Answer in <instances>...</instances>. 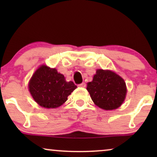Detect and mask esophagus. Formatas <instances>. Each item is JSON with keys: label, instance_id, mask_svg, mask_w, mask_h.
<instances>
[{"label": "esophagus", "instance_id": "34e87169", "mask_svg": "<svg viewBox=\"0 0 157 157\" xmlns=\"http://www.w3.org/2000/svg\"><path fill=\"white\" fill-rule=\"evenodd\" d=\"M78 86H79V87H82V88H84V87H86V83H80V84H78Z\"/></svg>", "mask_w": 157, "mask_h": 157}]
</instances>
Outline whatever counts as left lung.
I'll return each instance as SVG.
<instances>
[{
  "mask_svg": "<svg viewBox=\"0 0 157 157\" xmlns=\"http://www.w3.org/2000/svg\"><path fill=\"white\" fill-rule=\"evenodd\" d=\"M86 89L96 106L104 110H113L122 104L126 94L124 79L111 71L98 69Z\"/></svg>",
  "mask_w": 157,
  "mask_h": 157,
  "instance_id": "left-lung-1",
  "label": "left lung"
}]
</instances>
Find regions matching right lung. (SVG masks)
<instances>
[{
    "instance_id": "1",
    "label": "right lung",
    "mask_w": 157,
    "mask_h": 157,
    "mask_svg": "<svg viewBox=\"0 0 157 157\" xmlns=\"http://www.w3.org/2000/svg\"><path fill=\"white\" fill-rule=\"evenodd\" d=\"M29 87L33 99L47 109L61 106L77 88L72 81H66L63 75L58 73L56 68L46 66H41L36 71Z\"/></svg>"
}]
</instances>
